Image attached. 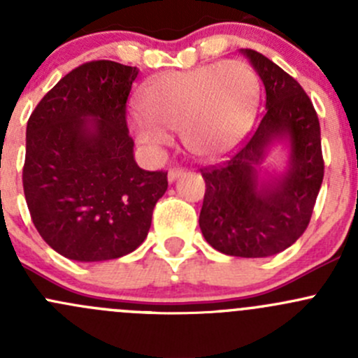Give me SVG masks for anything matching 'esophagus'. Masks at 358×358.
Wrapping results in <instances>:
<instances>
[{"label":"esophagus","instance_id":"34e87169","mask_svg":"<svg viewBox=\"0 0 358 358\" xmlns=\"http://www.w3.org/2000/svg\"><path fill=\"white\" fill-rule=\"evenodd\" d=\"M183 173H185V169H183V168H171L168 171V182L173 183L176 178H178V176H182Z\"/></svg>","mask_w":358,"mask_h":358}]
</instances>
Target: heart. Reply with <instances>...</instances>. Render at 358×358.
<instances>
[{
	"instance_id": "obj_1",
	"label": "heart",
	"mask_w": 358,
	"mask_h": 358,
	"mask_svg": "<svg viewBox=\"0 0 358 358\" xmlns=\"http://www.w3.org/2000/svg\"><path fill=\"white\" fill-rule=\"evenodd\" d=\"M258 78L241 60L171 71L150 79L140 93V114L131 121L136 142L161 149L166 131H178L197 159L222 156L246 135L258 103Z\"/></svg>"
}]
</instances>
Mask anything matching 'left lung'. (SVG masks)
I'll return each instance as SVG.
<instances>
[{
	"label": "left lung",
	"mask_w": 358,
	"mask_h": 358,
	"mask_svg": "<svg viewBox=\"0 0 358 358\" xmlns=\"http://www.w3.org/2000/svg\"><path fill=\"white\" fill-rule=\"evenodd\" d=\"M263 81L265 112L255 133L229 161L202 168V236L216 251L265 258L284 251L308 227L324 178L320 124L294 78L255 50H241ZM273 141L290 143L288 171L259 182L257 164Z\"/></svg>",
	"instance_id": "left-lung-1"
}]
</instances>
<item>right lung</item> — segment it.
Listing matches in <instances>:
<instances>
[{
  "label": "right lung",
  "instance_id": "add662e5",
  "mask_svg": "<svg viewBox=\"0 0 358 358\" xmlns=\"http://www.w3.org/2000/svg\"><path fill=\"white\" fill-rule=\"evenodd\" d=\"M138 69L93 60L64 76L32 110L22 183L39 236L76 262L135 251L149 234L168 173L133 157L126 102Z\"/></svg>",
  "mask_w": 358,
  "mask_h": 358
}]
</instances>
